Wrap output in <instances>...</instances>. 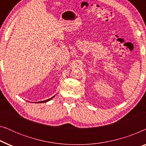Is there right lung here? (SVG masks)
Returning <instances> with one entry per match:
<instances>
[{"instance_id": "add662e5", "label": "right lung", "mask_w": 146, "mask_h": 146, "mask_svg": "<svg viewBox=\"0 0 146 146\" xmlns=\"http://www.w3.org/2000/svg\"><path fill=\"white\" fill-rule=\"evenodd\" d=\"M54 98V96L53 97H52L51 98H50V99H48V100H44V101H42V102H39L38 103H44V102H48V101H49V100H50L51 99H52Z\"/></svg>"}]
</instances>
